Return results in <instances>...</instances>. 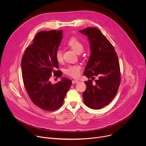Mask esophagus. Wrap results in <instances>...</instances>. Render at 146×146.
Masks as SVG:
<instances>
[{
	"mask_svg": "<svg viewBox=\"0 0 146 146\" xmlns=\"http://www.w3.org/2000/svg\"><path fill=\"white\" fill-rule=\"evenodd\" d=\"M78 82H79V81H78L77 80H72V83H73V84H76V83H78Z\"/></svg>",
	"mask_w": 146,
	"mask_h": 146,
	"instance_id": "1",
	"label": "esophagus"
}]
</instances>
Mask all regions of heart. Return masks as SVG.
I'll return each mask as SVG.
<instances>
[{
  "mask_svg": "<svg viewBox=\"0 0 146 146\" xmlns=\"http://www.w3.org/2000/svg\"><path fill=\"white\" fill-rule=\"evenodd\" d=\"M67 45L77 54L81 53L84 48L82 43L75 37H72L68 40ZM55 57L58 62H61L63 60V55L60 50H56L55 54ZM81 69V66L79 65H69L65 69V73L67 75L75 78L80 75Z\"/></svg>",
  "mask_w": 146,
  "mask_h": 146,
  "instance_id": "obj_1",
  "label": "heart"
}]
</instances>
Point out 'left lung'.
<instances>
[{
  "mask_svg": "<svg viewBox=\"0 0 146 146\" xmlns=\"http://www.w3.org/2000/svg\"><path fill=\"white\" fill-rule=\"evenodd\" d=\"M80 32L88 36L91 51L84 74L92 80L85 81L83 99L87 107L98 110L109 104L117 93L121 82L118 58L113 46L98 29L87 28ZM95 76L98 79L93 83Z\"/></svg>",
  "mask_w": 146,
  "mask_h": 146,
  "instance_id": "obj_1",
  "label": "left lung"
}]
</instances>
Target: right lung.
I'll return each instance as SVG.
<instances>
[{"label":"right lung","mask_w":146,"mask_h":146,"mask_svg":"<svg viewBox=\"0 0 146 146\" xmlns=\"http://www.w3.org/2000/svg\"><path fill=\"white\" fill-rule=\"evenodd\" d=\"M62 38V30L41 31L34 37L21 60L23 80L27 92L36 106L47 111L61 107L72 81L67 78L52 84V74L60 77L55 54Z\"/></svg>","instance_id":"add662e5"}]
</instances>
